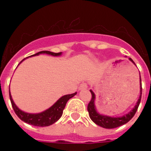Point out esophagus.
<instances>
[{"label": "esophagus", "instance_id": "esophagus-1", "mask_svg": "<svg viewBox=\"0 0 151 151\" xmlns=\"http://www.w3.org/2000/svg\"><path fill=\"white\" fill-rule=\"evenodd\" d=\"M88 88V84H87V83L82 82L80 85V86H79V89H80V90L85 89V88Z\"/></svg>", "mask_w": 151, "mask_h": 151}]
</instances>
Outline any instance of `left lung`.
Listing matches in <instances>:
<instances>
[{"mask_svg":"<svg viewBox=\"0 0 151 151\" xmlns=\"http://www.w3.org/2000/svg\"><path fill=\"white\" fill-rule=\"evenodd\" d=\"M129 59L133 63H135L131 58ZM90 92H91V94H92V99L88 104V114H89L90 118L92 119V121L94 123H96L99 126L103 127V128H105V129H114V128H117V127H119L121 125L126 124L127 122H129L133 117V116L137 111L139 105L140 103L141 96H142V85H141L140 88V96H139V99H138V102L136 103V105L133 108V110H131L126 115H124V116H122L121 117H107V116H103V115H100L99 114H98L96 112V107H95V94L92 90H90Z\"/></svg>","mask_w":151,"mask_h":151,"instance_id":"obj_1","label":"left lung"}]
</instances>
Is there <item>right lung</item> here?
Segmentation results:
<instances>
[{"mask_svg": "<svg viewBox=\"0 0 151 151\" xmlns=\"http://www.w3.org/2000/svg\"><path fill=\"white\" fill-rule=\"evenodd\" d=\"M42 53L52 55H54V56H57V55H61V52L55 53V52H49V51H41V52H37V53H36L35 55H37L42 54ZM24 59H22V60H24ZM76 94H77V92L73 93V94L63 96L61 97L59 100L57 101L54 105L51 106L49 109H48L45 111H44V112L40 113V114H28V113H25L22 111V110H20L15 106L14 102H13L12 99V96L10 94V92H9V97H10L11 103H12V106L13 110H14L15 113L16 114V115L22 121H23V122L27 123V124L34 125V126L45 127L49 126L51 124H54L55 122H56L61 117L67 101L70 98L74 96Z\"/></svg>", "mask_w": 151, "mask_h": 151, "instance_id": "obj_1", "label": "right lung"}]
</instances>
